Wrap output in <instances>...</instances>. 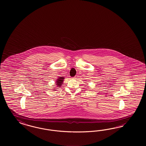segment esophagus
Returning a JSON list of instances; mask_svg holds the SVG:
<instances>
[{
	"instance_id": "34e87169",
	"label": "esophagus",
	"mask_w": 146,
	"mask_h": 146,
	"mask_svg": "<svg viewBox=\"0 0 146 146\" xmlns=\"http://www.w3.org/2000/svg\"><path fill=\"white\" fill-rule=\"evenodd\" d=\"M78 77H79V76H78V75H76L74 77V79H77Z\"/></svg>"
}]
</instances>
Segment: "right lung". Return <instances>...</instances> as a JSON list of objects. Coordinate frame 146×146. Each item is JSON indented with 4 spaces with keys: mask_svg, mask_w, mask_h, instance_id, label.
<instances>
[{
    "mask_svg": "<svg viewBox=\"0 0 146 146\" xmlns=\"http://www.w3.org/2000/svg\"><path fill=\"white\" fill-rule=\"evenodd\" d=\"M64 77H60L59 78H58V79H57V81H56V84H57L56 85H57V86H59V87H60V86H62V82H63V81H64Z\"/></svg>",
    "mask_w": 146,
    "mask_h": 146,
    "instance_id": "add662e5",
    "label": "right lung"
}]
</instances>
